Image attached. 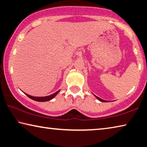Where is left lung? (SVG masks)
I'll return each mask as SVG.
<instances>
[{
	"instance_id": "obj_1",
	"label": "left lung",
	"mask_w": 147,
	"mask_h": 147,
	"mask_svg": "<svg viewBox=\"0 0 147 147\" xmlns=\"http://www.w3.org/2000/svg\"><path fill=\"white\" fill-rule=\"evenodd\" d=\"M95 96V95H94ZM95 97L98 99V100H99L100 101H101V102H107V100H102V98H99V97H98V96H95Z\"/></svg>"
}]
</instances>
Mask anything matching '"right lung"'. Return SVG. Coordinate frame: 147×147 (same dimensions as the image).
<instances>
[{"mask_svg": "<svg viewBox=\"0 0 147 147\" xmlns=\"http://www.w3.org/2000/svg\"><path fill=\"white\" fill-rule=\"evenodd\" d=\"M59 91L60 90L56 91V93H54L53 94H51V95H49L47 96H41V97H38V96H33L29 95V94H26V93H25V94H26V95L28 96L30 98H31L34 100L38 101V102H46V101H49V100H51V99H53L54 96H55L56 94L59 93Z\"/></svg>", "mask_w": 147, "mask_h": 147, "instance_id": "add662e5", "label": "right lung"}]
</instances>
